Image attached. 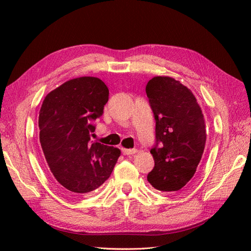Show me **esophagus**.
I'll return each instance as SVG.
<instances>
[{
	"label": "esophagus",
	"instance_id": "34e87169",
	"mask_svg": "<svg viewBox=\"0 0 251 251\" xmlns=\"http://www.w3.org/2000/svg\"><path fill=\"white\" fill-rule=\"evenodd\" d=\"M122 153L124 154V155H132V154L137 153V149H125V148H122Z\"/></svg>",
	"mask_w": 251,
	"mask_h": 251
}]
</instances>
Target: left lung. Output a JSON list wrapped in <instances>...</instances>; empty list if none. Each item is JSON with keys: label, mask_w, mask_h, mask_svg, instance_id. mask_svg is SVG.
Listing matches in <instances>:
<instances>
[{"label": "left lung", "mask_w": 251, "mask_h": 251, "mask_svg": "<svg viewBox=\"0 0 251 251\" xmlns=\"http://www.w3.org/2000/svg\"><path fill=\"white\" fill-rule=\"evenodd\" d=\"M146 93L155 119L154 168L148 181L162 192L179 191L193 177L206 143L204 115L195 96L179 81L155 76Z\"/></svg>", "instance_id": "obj_1"}]
</instances>
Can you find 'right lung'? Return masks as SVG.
Here are the masks:
<instances>
[{
  "label": "right lung",
  "mask_w": 251,
  "mask_h": 251,
  "mask_svg": "<svg viewBox=\"0 0 251 251\" xmlns=\"http://www.w3.org/2000/svg\"><path fill=\"white\" fill-rule=\"evenodd\" d=\"M109 89L98 77L73 78L51 90L39 115L40 142L50 172L73 195L88 194L108 180L121 151L90 140Z\"/></svg>",
  "instance_id": "right-lung-1"
}]
</instances>
